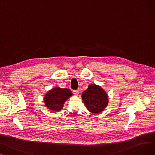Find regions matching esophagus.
Listing matches in <instances>:
<instances>
[{
    "label": "esophagus",
    "instance_id": "34e87169",
    "mask_svg": "<svg viewBox=\"0 0 155 155\" xmlns=\"http://www.w3.org/2000/svg\"><path fill=\"white\" fill-rule=\"evenodd\" d=\"M74 94L75 95H78V94H79V90H74Z\"/></svg>",
    "mask_w": 155,
    "mask_h": 155
}]
</instances>
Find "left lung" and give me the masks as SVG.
Here are the masks:
<instances>
[{
    "instance_id": "left-lung-1",
    "label": "left lung",
    "mask_w": 155,
    "mask_h": 155,
    "mask_svg": "<svg viewBox=\"0 0 155 155\" xmlns=\"http://www.w3.org/2000/svg\"><path fill=\"white\" fill-rule=\"evenodd\" d=\"M82 99L87 109L92 113H99L108 104V96L100 86L91 84L82 94Z\"/></svg>"
}]
</instances>
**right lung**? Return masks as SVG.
I'll list each match as a JSON object with an SVG mask.
<instances>
[{
  "label": "right lung",
  "mask_w": 155,
  "mask_h": 155,
  "mask_svg": "<svg viewBox=\"0 0 155 155\" xmlns=\"http://www.w3.org/2000/svg\"><path fill=\"white\" fill-rule=\"evenodd\" d=\"M72 95V94L69 89L55 87L46 93L44 102L48 109L59 111L62 109L64 102Z\"/></svg>",
  "instance_id": "1"
}]
</instances>
